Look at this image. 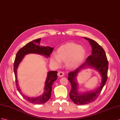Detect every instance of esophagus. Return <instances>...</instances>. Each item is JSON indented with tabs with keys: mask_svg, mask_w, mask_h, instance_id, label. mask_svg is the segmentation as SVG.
I'll return each mask as SVG.
<instances>
[{
	"mask_svg": "<svg viewBox=\"0 0 120 120\" xmlns=\"http://www.w3.org/2000/svg\"><path fill=\"white\" fill-rule=\"evenodd\" d=\"M58 75L60 76V77H62L64 75V73L62 71H59L58 72Z\"/></svg>",
	"mask_w": 120,
	"mask_h": 120,
	"instance_id": "1",
	"label": "esophagus"
}]
</instances>
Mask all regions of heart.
Masks as SVG:
<instances>
[{
    "label": "heart",
    "mask_w": 120,
    "mask_h": 120,
    "mask_svg": "<svg viewBox=\"0 0 120 120\" xmlns=\"http://www.w3.org/2000/svg\"><path fill=\"white\" fill-rule=\"evenodd\" d=\"M86 55L85 49L73 43H69L61 46L57 51V54L52 55L51 60L56 66H59L61 61H65L69 68L76 67L84 60Z\"/></svg>",
    "instance_id": "b5f03b06"
}]
</instances>
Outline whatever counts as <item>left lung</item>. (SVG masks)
<instances>
[{
  "label": "left lung",
  "instance_id": "8db88e82",
  "mask_svg": "<svg viewBox=\"0 0 120 120\" xmlns=\"http://www.w3.org/2000/svg\"><path fill=\"white\" fill-rule=\"evenodd\" d=\"M85 38L89 41L92 46V54L87 58L86 61L81 66L68 73V79L71 85L69 97L72 102L77 105H84L90 103L96 99L105 85L107 79L109 62L104 49L94 40L86 38ZM86 65L94 67L100 71L102 77V82L96 90L90 93L79 94L77 92L76 76L79 70Z\"/></svg>",
  "mask_w": 120,
  "mask_h": 120
}]
</instances>
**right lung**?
I'll list each match as a JSON object with an SVG mask.
<instances>
[{"instance_id":"obj_1","label":"right lung","mask_w":120,"mask_h":120,"mask_svg":"<svg viewBox=\"0 0 120 120\" xmlns=\"http://www.w3.org/2000/svg\"><path fill=\"white\" fill-rule=\"evenodd\" d=\"M41 38L34 40L30 41L28 44L24 45L18 51L15 58V62L14 63V71L16 78V84L18 91L22 95V97L27 101H29L34 104H44L50 99L51 96V91L52 85L54 82L57 79V71H51L48 73L47 78L45 82V92L41 96L36 98H32L27 97L24 95L22 92L21 91L19 87L18 86L17 78V72L18 65L22 60L23 58L25 55L29 53H35L44 55L45 57H48L51 55L53 51L54 48L50 47H44L40 45V41Z\"/></svg>"}]
</instances>
